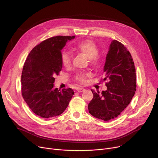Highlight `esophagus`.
I'll list each match as a JSON object with an SVG mask.
<instances>
[{
	"instance_id": "esophagus-1",
	"label": "esophagus",
	"mask_w": 158,
	"mask_h": 158,
	"mask_svg": "<svg viewBox=\"0 0 158 158\" xmlns=\"http://www.w3.org/2000/svg\"><path fill=\"white\" fill-rule=\"evenodd\" d=\"M76 90H77V91H78L79 93H82L85 91V89L84 88H80V87L77 88Z\"/></svg>"
}]
</instances>
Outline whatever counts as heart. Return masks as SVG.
Here are the masks:
<instances>
[{
	"label": "heart",
	"instance_id": "1",
	"mask_svg": "<svg viewBox=\"0 0 158 158\" xmlns=\"http://www.w3.org/2000/svg\"><path fill=\"white\" fill-rule=\"evenodd\" d=\"M73 49L85 55L88 59H91L93 64H98L99 61V58L98 56V47L96 43L91 40H85L79 42L74 45ZM61 61L65 67H69L71 65V56L70 54L67 52H63L61 56ZM85 76H88V74H78L76 76V80L81 83H84Z\"/></svg>",
	"mask_w": 158,
	"mask_h": 158
}]
</instances>
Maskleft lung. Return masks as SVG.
Instances as JSON below:
<instances>
[{"mask_svg": "<svg viewBox=\"0 0 158 158\" xmlns=\"http://www.w3.org/2000/svg\"><path fill=\"white\" fill-rule=\"evenodd\" d=\"M106 91L101 94L91 90L93 98L89 112L103 121L117 118L130 103L136 91V69L130 52L124 45L113 40L109 45L104 66Z\"/></svg>", "mask_w": 158, "mask_h": 158, "instance_id": "8db88e82", "label": "left lung"}]
</instances>
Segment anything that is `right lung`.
<instances>
[{"mask_svg": "<svg viewBox=\"0 0 158 158\" xmlns=\"http://www.w3.org/2000/svg\"><path fill=\"white\" fill-rule=\"evenodd\" d=\"M75 36H56L40 42L27 56L22 73V94L29 108L42 118L61 114L74 92L54 88V77L62 70V49Z\"/></svg>", "mask_w": 158, "mask_h": 158, "instance_id": "obj_1", "label": "right lung"}]
</instances>
